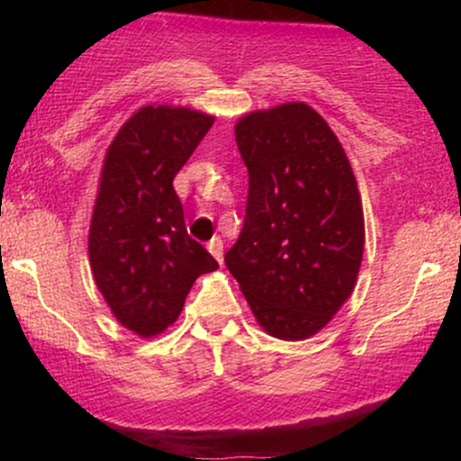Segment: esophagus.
<instances>
[{
  "label": "esophagus",
  "mask_w": 461,
  "mask_h": 461,
  "mask_svg": "<svg viewBox=\"0 0 461 461\" xmlns=\"http://www.w3.org/2000/svg\"><path fill=\"white\" fill-rule=\"evenodd\" d=\"M208 251L216 258V262H223V240H221V238H212V240L208 242Z\"/></svg>",
  "instance_id": "34e87169"
}]
</instances>
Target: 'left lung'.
Instances as JSON below:
<instances>
[{"instance_id":"obj_1","label":"left lung","mask_w":461,"mask_h":461,"mask_svg":"<svg viewBox=\"0 0 461 461\" xmlns=\"http://www.w3.org/2000/svg\"><path fill=\"white\" fill-rule=\"evenodd\" d=\"M234 131L249 197L225 264L264 331L303 340L356 288L364 253L356 176L327 121L303 102L249 113Z\"/></svg>"}]
</instances>
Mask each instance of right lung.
<instances>
[{"label":"right lung","mask_w":461,"mask_h":461,"mask_svg":"<svg viewBox=\"0 0 461 461\" xmlns=\"http://www.w3.org/2000/svg\"><path fill=\"white\" fill-rule=\"evenodd\" d=\"M214 116L142 105L116 131L95 199L88 258L116 321L142 338L177 321L194 279L219 262L188 236L173 179Z\"/></svg>","instance_id":"1"}]
</instances>
